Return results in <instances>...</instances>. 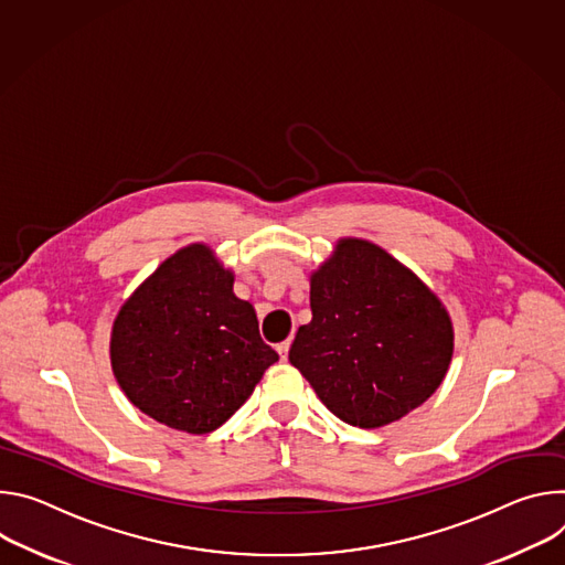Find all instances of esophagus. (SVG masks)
Instances as JSON below:
<instances>
[{
    "instance_id": "1",
    "label": "esophagus",
    "mask_w": 565,
    "mask_h": 565,
    "mask_svg": "<svg viewBox=\"0 0 565 565\" xmlns=\"http://www.w3.org/2000/svg\"><path fill=\"white\" fill-rule=\"evenodd\" d=\"M289 348H291V343H289V341H282V343H278V345H276V350H278V354H280V359H282V361L287 359Z\"/></svg>"
}]
</instances>
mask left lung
Instances as JSON below:
<instances>
[{"mask_svg": "<svg viewBox=\"0 0 565 565\" xmlns=\"http://www.w3.org/2000/svg\"><path fill=\"white\" fill-rule=\"evenodd\" d=\"M311 321L289 361L345 424L377 428L422 406L454 354L445 305L377 244L339 239L311 274Z\"/></svg>", "mask_w": 565, "mask_h": 565, "instance_id": "1", "label": "left lung"}]
</instances>
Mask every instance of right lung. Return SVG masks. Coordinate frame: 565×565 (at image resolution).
Here are the masks:
<instances>
[{
    "label": "right lung",
    "mask_w": 565,
    "mask_h": 565,
    "mask_svg": "<svg viewBox=\"0 0 565 565\" xmlns=\"http://www.w3.org/2000/svg\"><path fill=\"white\" fill-rule=\"evenodd\" d=\"M109 356L125 397L193 435L220 428L278 361L206 244L179 248L122 302Z\"/></svg>",
    "instance_id": "right-lung-1"
}]
</instances>
